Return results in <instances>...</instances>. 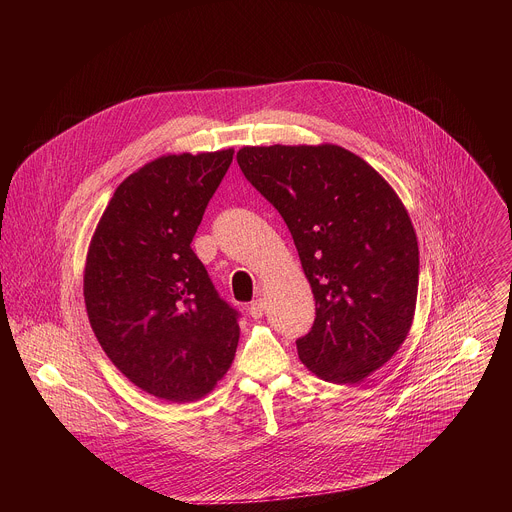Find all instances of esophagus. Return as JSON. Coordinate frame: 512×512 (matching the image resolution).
Returning <instances> with one entry per match:
<instances>
[{"label":"esophagus","mask_w":512,"mask_h":512,"mask_svg":"<svg viewBox=\"0 0 512 512\" xmlns=\"http://www.w3.org/2000/svg\"><path fill=\"white\" fill-rule=\"evenodd\" d=\"M263 314H265V302H263L261 298L255 300V302H251V306H249V316L255 318V320H259Z\"/></svg>","instance_id":"esophagus-1"}]
</instances>
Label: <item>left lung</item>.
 I'll use <instances>...</instances> for the list:
<instances>
[{
    "label": "left lung",
    "instance_id": "obj_1",
    "mask_svg": "<svg viewBox=\"0 0 512 512\" xmlns=\"http://www.w3.org/2000/svg\"><path fill=\"white\" fill-rule=\"evenodd\" d=\"M245 178L294 237L316 300L312 330L296 340L320 379L354 385L405 342L417 304L419 249L389 182L334 143L247 145Z\"/></svg>",
    "mask_w": 512,
    "mask_h": 512
}]
</instances>
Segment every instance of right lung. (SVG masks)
Instances as JSON below:
<instances>
[{
  "instance_id": "1",
  "label": "right lung",
  "mask_w": 512,
  "mask_h": 512,
  "mask_svg": "<svg viewBox=\"0 0 512 512\" xmlns=\"http://www.w3.org/2000/svg\"><path fill=\"white\" fill-rule=\"evenodd\" d=\"M235 150L168 154L127 176L109 200L85 263L91 328L115 367L172 403L208 395L231 369L239 314L190 243Z\"/></svg>"
}]
</instances>
